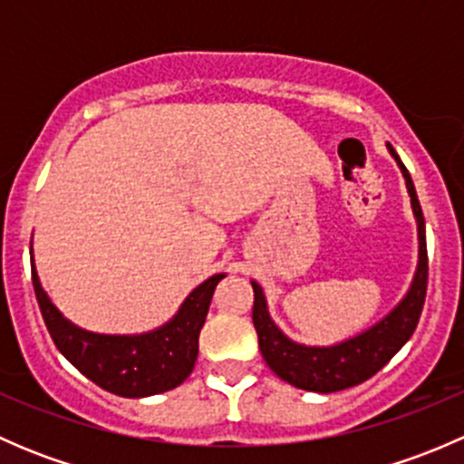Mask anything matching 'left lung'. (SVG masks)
<instances>
[{"instance_id": "1", "label": "left lung", "mask_w": 464, "mask_h": 464, "mask_svg": "<svg viewBox=\"0 0 464 464\" xmlns=\"http://www.w3.org/2000/svg\"><path fill=\"white\" fill-rule=\"evenodd\" d=\"M388 150L395 157V161L400 163L401 175L406 179V188H409L411 195V204H413V213L418 218L420 262L409 294H406L404 301L386 319L379 321L377 325H372L363 334L343 341L339 345H330V348H307V345L294 343L292 339H287L276 327V323L269 319V312H266L262 287L258 283H251V287H254V325L256 332H258L262 359H265L266 366L283 379V382L303 388V391L336 392L371 379L413 336L420 314H422L429 283L427 231H424L422 206L418 202L413 179H411L406 166L397 157L392 145H388Z\"/></svg>"}]
</instances>
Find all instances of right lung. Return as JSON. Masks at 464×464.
<instances>
[{
  "mask_svg": "<svg viewBox=\"0 0 464 464\" xmlns=\"http://www.w3.org/2000/svg\"><path fill=\"white\" fill-rule=\"evenodd\" d=\"M33 289L42 319L55 348L102 391L121 397H148L179 386L193 372L199 353V330L210 298L224 274L210 276L184 301L170 323L137 336L93 334L69 323L55 310L31 265Z\"/></svg>",
  "mask_w": 464,
  "mask_h": 464,
  "instance_id": "1",
  "label": "right lung"
}]
</instances>
